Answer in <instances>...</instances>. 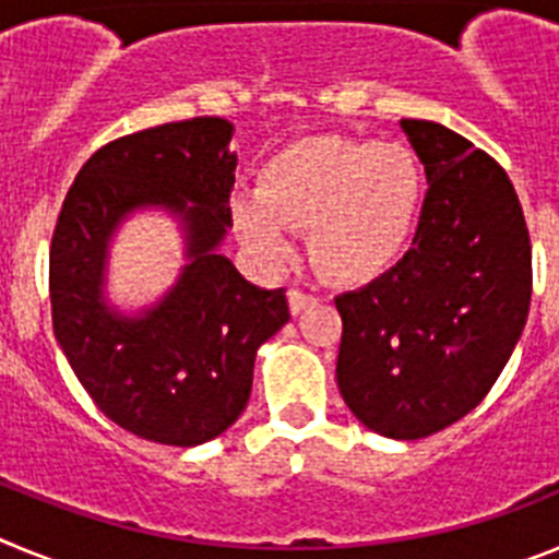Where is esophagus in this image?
Returning <instances> with one entry per match:
<instances>
[{
  "label": "esophagus",
  "instance_id": "obj_1",
  "mask_svg": "<svg viewBox=\"0 0 559 559\" xmlns=\"http://www.w3.org/2000/svg\"><path fill=\"white\" fill-rule=\"evenodd\" d=\"M316 302V296L313 294H305V290L299 288H290L288 290V305H290V313H302L308 305Z\"/></svg>",
  "mask_w": 559,
  "mask_h": 559
}]
</instances>
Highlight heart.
Wrapping results in <instances>:
<instances>
[{
	"mask_svg": "<svg viewBox=\"0 0 559 559\" xmlns=\"http://www.w3.org/2000/svg\"><path fill=\"white\" fill-rule=\"evenodd\" d=\"M423 210V173L400 142L310 136L276 153L260 195L237 192L231 218L265 260L290 254L288 229L310 226V257L344 285L386 274L412 243Z\"/></svg>",
	"mask_w": 559,
	"mask_h": 559,
	"instance_id": "1",
	"label": "heart"
}]
</instances>
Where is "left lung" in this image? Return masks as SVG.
I'll list each match as a JSON object with an SVG mask.
<instances>
[{
    "mask_svg": "<svg viewBox=\"0 0 559 559\" xmlns=\"http://www.w3.org/2000/svg\"><path fill=\"white\" fill-rule=\"evenodd\" d=\"M426 165L412 249L335 296V364L349 412L389 439H423L473 412L523 333L532 243L510 176L451 128L400 120Z\"/></svg>",
    "mask_w": 559,
    "mask_h": 559,
    "instance_id": "left-lung-1",
    "label": "left lung"
}]
</instances>
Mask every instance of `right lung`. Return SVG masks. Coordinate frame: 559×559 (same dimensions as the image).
Segmentation results:
<instances>
[{"label": "right lung", "instance_id": "1", "mask_svg": "<svg viewBox=\"0 0 559 559\" xmlns=\"http://www.w3.org/2000/svg\"><path fill=\"white\" fill-rule=\"evenodd\" d=\"M231 122L192 117L108 142L69 187L49 246L52 330L95 406L159 445L210 442L249 403L257 347L290 319L285 288L251 285L218 254L231 226ZM140 205L186 226L188 265L140 317L102 299L107 240Z\"/></svg>", "mask_w": 559, "mask_h": 559}]
</instances>
